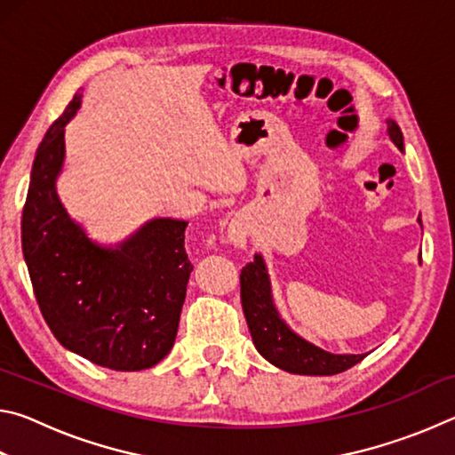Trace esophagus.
I'll return each instance as SVG.
<instances>
[{
  "label": "esophagus",
  "instance_id": "34e87169",
  "mask_svg": "<svg viewBox=\"0 0 455 455\" xmlns=\"http://www.w3.org/2000/svg\"><path fill=\"white\" fill-rule=\"evenodd\" d=\"M227 238L230 244L238 246V249H244L246 238H249V222L241 217L230 220L228 230H227Z\"/></svg>",
  "mask_w": 455,
  "mask_h": 455
}]
</instances>
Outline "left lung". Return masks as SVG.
Segmentation results:
<instances>
[{
    "label": "left lung",
    "instance_id": "left-lung-1",
    "mask_svg": "<svg viewBox=\"0 0 455 455\" xmlns=\"http://www.w3.org/2000/svg\"><path fill=\"white\" fill-rule=\"evenodd\" d=\"M387 134L403 150V134L394 120H387ZM421 225V219H418ZM421 263V257H419ZM241 303L252 343L268 363L297 375H335L357 365L365 355H335L297 335L281 319L273 303L265 259L255 255L241 271Z\"/></svg>",
    "mask_w": 455,
    "mask_h": 455
}]
</instances>
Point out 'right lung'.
<instances>
[{
	"label": "right lung",
	"mask_w": 455,
	"mask_h": 455,
	"mask_svg": "<svg viewBox=\"0 0 455 455\" xmlns=\"http://www.w3.org/2000/svg\"><path fill=\"white\" fill-rule=\"evenodd\" d=\"M82 94L45 132L21 214V249L53 337L92 363L116 371L156 365L172 349L192 265L187 220L152 219L116 246L92 241L56 190L64 128Z\"/></svg>",
	"instance_id": "add662e5"
}]
</instances>
